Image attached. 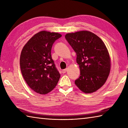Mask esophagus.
<instances>
[{"mask_svg": "<svg viewBox=\"0 0 128 128\" xmlns=\"http://www.w3.org/2000/svg\"><path fill=\"white\" fill-rule=\"evenodd\" d=\"M67 69H64V70H62V72L63 73V74H64V73H66V72H67Z\"/></svg>", "mask_w": 128, "mask_h": 128, "instance_id": "34e87169", "label": "esophagus"}]
</instances>
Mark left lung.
Instances as JSON below:
<instances>
[{"instance_id": "1", "label": "left lung", "mask_w": 128, "mask_h": 128, "mask_svg": "<svg viewBox=\"0 0 128 128\" xmlns=\"http://www.w3.org/2000/svg\"><path fill=\"white\" fill-rule=\"evenodd\" d=\"M65 37L76 53L80 70L75 85L85 94L97 91L105 84L110 70V58L104 42L88 31L69 33Z\"/></svg>"}]
</instances>
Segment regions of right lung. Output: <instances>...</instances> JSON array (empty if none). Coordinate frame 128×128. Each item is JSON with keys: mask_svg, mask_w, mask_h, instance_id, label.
<instances>
[{"mask_svg": "<svg viewBox=\"0 0 128 128\" xmlns=\"http://www.w3.org/2000/svg\"><path fill=\"white\" fill-rule=\"evenodd\" d=\"M61 37L56 32L40 31L28 40L21 51L20 65L23 78L39 94L52 91L60 77L52 58L51 50L55 40Z\"/></svg>", "mask_w": 128, "mask_h": 128, "instance_id": "right-lung-1", "label": "right lung"}]
</instances>
